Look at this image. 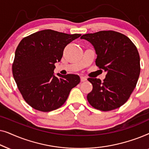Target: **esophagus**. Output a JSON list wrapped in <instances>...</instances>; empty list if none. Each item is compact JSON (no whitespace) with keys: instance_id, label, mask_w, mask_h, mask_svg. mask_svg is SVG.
<instances>
[{"instance_id":"obj_1","label":"esophagus","mask_w":149,"mask_h":149,"mask_svg":"<svg viewBox=\"0 0 149 149\" xmlns=\"http://www.w3.org/2000/svg\"><path fill=\"white\" fill-rule=\"evenodd\" d=\"M87 81V78L85 77H83V76H81V81H82V82H84V81Z\"/></svg>"}]
</instances>
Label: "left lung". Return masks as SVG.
<instances>
[{"label":"left lung","instance_id":"left-lung-1","mask_svg":"<svg viewBox=\"0 0 149 149\" xmlns=\"http://www.w3.org/2000/svg\"><path fill=\"white\" fill-rule=\"evenodd\" d=\"M91 42L97 54L95 64L107 72L100 79L88 78L93 89L87 94L93 108L109 111L123 105L133 92L140 72L138 49L127 36L113 30L85 34L81 37Z\"/></svg>","mask_w":149,"mask_h":149}]
</instances>
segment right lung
<instances>
[{"label":"right lung","instance_id":"add662e5","mask_svg":"<svg viewBox=\"0 0 149 149\" xmlns=\"http://www.w3.org/2000/svg\"><path fill=\"white\" fill-rule=\"evenodd\" d=\"M43 30L24 38L18 45L12 66L13 78L26 102L33 109L49 112L64 104L79 75L55 76V63L60 62L67 45L81 36Z\"/></svg>","mask_w":149,"mask_h":149}]
</instances>
